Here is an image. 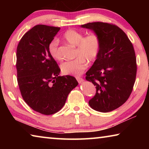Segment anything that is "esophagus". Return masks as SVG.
<instances>
[{
    "instance_id": "1",
    "label": "esophagus",
    "mask_w": 149,
    "mask_h": 149,
    "mask_svg": "<svg viewBox=\"0 0 149 149\" xmlns=\"http://www.w3.org/2000/svg\"><path fill=\"white\" fill-rule=\"evenodd\" d=\"M76 79L77 80L78 83H79V84H81V83H82L84 81V79H83L82 77H76Z\"/></svg>"
}]
</instances>
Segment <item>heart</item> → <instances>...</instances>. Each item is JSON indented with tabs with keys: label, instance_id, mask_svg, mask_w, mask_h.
<instances>
[{
	"label": "heart",
	"instance_id": "1",
	"mask_svg": "<svg viewBox=\"0 0 149 149\" xmlns=\"http://www.w3.org/2000/svg\"><path fill=\"white\" fill-rule=\"evenodd\" d=\"M63 38L68 43L77 46L75 52L77 58L62 63L60 65L61 72L64 75H79L87 68V62H95L99 56L101 49L100 37L95 33L85 36L82 32L70 29L63 34ZM58 44V41L54 39L49 42L48 47L50 55L56 60H61Z\"/></svg>",
	"mask_w": 149,
	"mask_h": 149
}]
</instances>
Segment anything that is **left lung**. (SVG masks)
<instances>
[{"label": "left lung", "mask_w": 149, "mask_h": 149, "mask_svg": "<svg viewBox=\"0 0 149 149\" xmlns=\"http://www.w3.org/2000/svg\"><path fill=\"white\" fill-rule=\"evenodd\" d=\"M99 35L101 49L85 79L95 85L96 94L89 101L93 109L108 112L129 99L137 74L134 48L119 27L104 22L81 25Z\"/></svg>", "instance_id": "8db88e82"}]
</instances>
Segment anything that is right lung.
Listing matches in <instances>:
<instances>
[{
    "label": "right lung",
    "mask_w": 149,
    "mask_h": 149,
    "mask_svg": "<svg viewBox=\"0 0 149 149\" xmlns=\"http://www.w3.org/2000/svg\"><path fill=\"white\" fill-rule=\"evenodd\" d=\"M60 27L37 25L24 35L17 47V81L22 97L33 110L55 114L78 85L71 75L58 76L60 69L48 47Z\"/></svg>",
    "instance_id": "obj_1"
}]
</instances>
